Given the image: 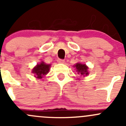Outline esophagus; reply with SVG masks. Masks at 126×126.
I'll list each match as a JSON object with an SVG mask.
<instances>
[{
	"label": "esophagus",
	"instance_id": "1",
	"mask_svg": "<svg viewBox=\"0 0 126 126\" xmlns=\"http://www.w3.org/2000/svg\"><path fill=\"white\" fill-rule=\"evenodd\" d=\"M57 62H58V63H64V60H62V59H58L57 60Z\"/></svg>",
	"mask_w": 126,
	"mask_h": 126
}]
</instances>
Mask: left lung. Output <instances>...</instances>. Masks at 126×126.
Segmentation results:
<instances>
[{
    "label": "left lung",
    "instance_id": "obj_1",
    "mask_svg": "<svg viewBox=\"0 0 126 126\" xmlns=\"http://www.w3.org/2000/svg\"><path fill=\"white\" fill-rule=\"evenodd\" d=\"M74 67L76 68V71L79 76H85L89 74V72L88 71V67L85 64L77 63L75 64Z\"/></svg>",
    "mask_w": 126,
    "mask_h": 126
}]
</instances>
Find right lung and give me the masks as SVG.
<instances>
[{
  "label": "right lung",
  "mask_w": 126,
  "mask_h": 126,
  "mask_svg": "<svg viewBox=\"0 0 126 126\" xmlns=\"http://www.w3.org/2000/svg\"><path fill=\"white\" fill-rule=\"evenodd\" d=\"M50 64H46L44 62H41L32 69V73L35 75L36 79H41L43 76L46 75L50 70Z\"/></svg>",
  "instance_id": "right-lung-1"
}]
</instances>
